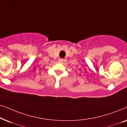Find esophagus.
I'll return each mask as SVG.
<instances>
[{"instance_id": "obj_1", "label": "esophagus", "mask_w": 127, "mask_h": 127, "mask_svg": "<svg viewBox=\"0 0 127 127\" xmlns=\"http://www.w3.org/2000/svg\"><path fill=\"white\" fill-rule=\"evenodd\" d=\"M64 59H62V58H60L59 59V62H64Z\"/></svg>"}]
</instances>
